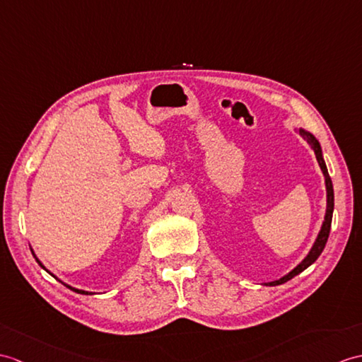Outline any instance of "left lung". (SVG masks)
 <instances>
[{
  "instance_id": "obj_1",
  "label": "left lung",
  "mask_w": 362,
  "mask_h": 362,
  "mask_svg": "<svg viewBox=\"0 0 362 362\" xmlns=\"http://www.w3.org/2000/svg\"><path fill=\"white\" fill-rule=\"evenodd\" d=\"M299 134L310 143V146H312V149L315 151L316 160H317L319 166H321L322 174H324V177H325V189H327V209H325V217H324V222H322L321 230H319V233H317V238H316V240H315V243H313V247L310 248L308 255L304 257V260H302L300 264H298L295 268H293V270H291L288 274L282 276L281 279L265 284V285H270V287H274V285H281V284H284V282H287V281L293 279V277L298 276L299 273L304 272L305 268H308L310 265H312V264L315 262V260H316L319 256H321L322 250H324L325 243H327V239H329V234H330L332 217H333V208H334L333 183H332V179H330V175H329V171H327V166H325L324 157H322L321 145H319V141L316 140V137L313 136V134H310L308 131L302 129V128H299Z\"/></svg>"
}]
</instances>
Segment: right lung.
I'll return each instance as SVG.
<instances>
[{
  "mask_svg": "<svg viewBox=\"0 0 362 362\" xmlns=\"http://www.w3.org/2000/svg\"><path fill=\"white\" fill-rule=\"evenodd\" d=\"M32 255H33V251H32ZM33 257H35V255H33ZM35 260H37V262L40 264V267H41V268H45V265H43V264H41V262H40V260H38L37 257H35ZM45 270H46V268H45ZM46 272H47V270H46ZM47 273H49V274H52V273H50V272H47ZM52 276H54V274H52ZM54 277H55V276H54ZM55 279H57V277H55ZM60 282H62V281H60ZM62 284H63V285H66V287H67V288H71L72 291H75V293H80V295H94V293H92V291H85V290H78V288H74V287H71V285H67V284H64V282H62Z\"/></svg>",
  "mask_w": 362,
  "mask_h": 362,
  "instance_id": "obj_1",
  "label": "right lung"
}]
</instances>
